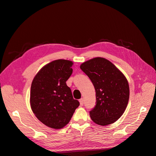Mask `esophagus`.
Masks as SVG:
<instances>
[{
  "label": "esophagus",
  "mask_w": 156,
  "mask_h": 156,
  "mask_svg": "<svg viewBox=\"0 0 156 156\" xmlns=\"http://www.w3.org/2000/svg\"><path fill=\"white\" fill-rule=\"evenodd\" d=\"M79 102H80V105H83V104H84V100H83V98L80 99V100H79Z\"/></svg>",
  "instance_id": "34e87169"
}]
</instances>
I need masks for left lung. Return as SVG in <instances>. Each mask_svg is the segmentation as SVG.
Returning <instances> with one entry per match:
<instances>
[{
	"label": "left lung",
	"mask_w": 156,
	"mask_h": 156,
	"mask_svg": "<svg viewBox=\"0 0 156 156\" xmlns=\"http://www.w3.org/2000/svg\"><path fill=\"white\" fill-rule=\"evenodd\" d=\"M80 68L91 80L96 90V104L90 111L91 119L100 126L114 123L123 115L129 101V87L124 75L101 57L86 61Z\"/></svg>",
	"instance_id": "1"
}]
</instances>
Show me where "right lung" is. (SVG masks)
Segmentation results:
<instances>
[{"mask_svg":"<svg viewBox=\"0 0 156 156\" xmlns=\"http://www.w3.org/2000/svg\"><path fill=\"white\" fill-rule=\"evenodd\" d=\"M72 61L59 59L42 68L33 79L30 88V107L44 124L53 129L67 125L79 107L66 84L73 69Z\"/></svg>","mask_w":156,"mask_h":156,"instance_id":"obj_1","label":"right lung"}]
</instances>
